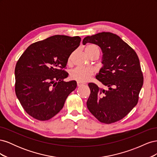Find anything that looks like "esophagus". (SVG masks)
<instances>
[{
    "label": "esophagus",
    "instance_id": "1",
    "mask_svg": "<svg viewBox=\"0 0 157 157\" xmlns=\"http://www.w3.org/2000/svg\"><path fill=\"white\" fill-rule=\"evenodd\" d=\"M83 84H84V83L77 81V86H82V85H83Z\"/></svg>",
    "mask_w": 157,
    "mask_h": 157
}]
</instances>
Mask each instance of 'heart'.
Returning a JSON list of instances; mask_svg holds the SVG:
<instances>
[{
	"label": "heart",
	"mask_w": 157,
	"mask_h": 157,
	"mask_svg": "<svg viewBox=\"0 0 157 157\" xmlns=\"http://www.w3.org/2000/svg\"><path fill=\"white\" fill-rule=\"evenodd\" d=\"M84 52L88 56L92 53H97L99 54V49L98 47L94 44H88L84 48ZM93 75L92 69L86 67H77L70 73L71 78L77 80L80 82L87 81Z\"/></svg>",
	"instance_id": "obj_1"
}]
</instances>
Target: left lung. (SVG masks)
<instances>
[{
  "label": "left lung",
  "instance_id": "obj_1",
  "mask_svg": "<svg viewBox=\"0 0 157 157\" xmlns=\"http://www.w3.org/2000/svg\"><path fill=\"white\" fill-rule=\"evenodd\" d=\"M88 42L101 50L103 66L96 78L107 90L89 83L87 107L98 121L110 124L122 119L137 105L144 84L140 60L136 52L112 33L87 36L82 44Z\"/></svg>",
  "mask_w": 157,
  "mask_h": 157
}]
</instances>
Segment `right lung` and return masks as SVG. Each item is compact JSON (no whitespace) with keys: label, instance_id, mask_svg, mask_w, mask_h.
<instances>
[{"label":"right lung","instance_id":"add662e5","mask_svg":"<svg viewBox=\"0 0 157 157\" xmlns=\"http://www.w3.org/2000/svg\"><path fill=\"white\" fill-rule=\"evenodd\" d=\"M78 36L56 35L31 44L15 68V91L24 110L32 117L47 121L63 107L77 82H64L69 74L62 70L70 55L79 46Z\"/></svg>","mask_w":157,"mask_h":157}]
</instances>
